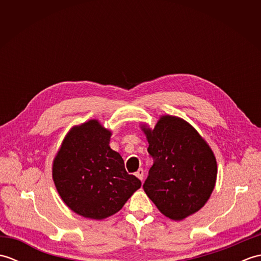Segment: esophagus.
Wrapping results in <instances>:
<instances>
[{"label":"esophagus","instance_id":"esophagus-1","mask_svg":"<svg viewBox=\"0 0 261 261\" xmlns=\"http://www.w3.org/2000/svg\"><path fill=\"white\" fill-rule=\"evenodd\" d=\"M136 176L138 177V178H139L140 180H142L143 179V169H139L136 173Z\"/></svg>","mask_w":261,"mask_h":261}]
</instances>
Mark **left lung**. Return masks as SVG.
Wrapping results in <instances>:
<instances>
[{"mask_svg":"<svg viewBox=\"0 0 261 261\" xmlns=\"http://www.w3.org/2000/svg\"><path fill=\"white\" fill-rule=\"evenodd\" d=\"M153 165L143 184L148 197L170 220L181 221L201 210L212 194L218 165L195 127L175 115H162L153 129L140 125Z\"/></svg>","mask_w":261,"mask_h":261,"instance_id":"obj_1","label":"left lung"}]
</instances>
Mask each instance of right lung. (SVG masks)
Wrapping results in <instances>:
<instances>
[{
	"label": "right lung",
	"mask_w": 261,
	"mask_h": 261,
	"mask_svg": "<svg viewBox=\"0 0 261 261\" xmlns=\"http://www.w3.org/2000/svg\"><path fill=\"white\" fill-rule=\"evenodd\" d=\"M111 130L96 119L74 125L53 162V179L67 206L83 218L103 220L118 213L141 181L129 175L112 150Z\"/></svg>",
	"instance_id": "obj_1"
}]
</instances>
